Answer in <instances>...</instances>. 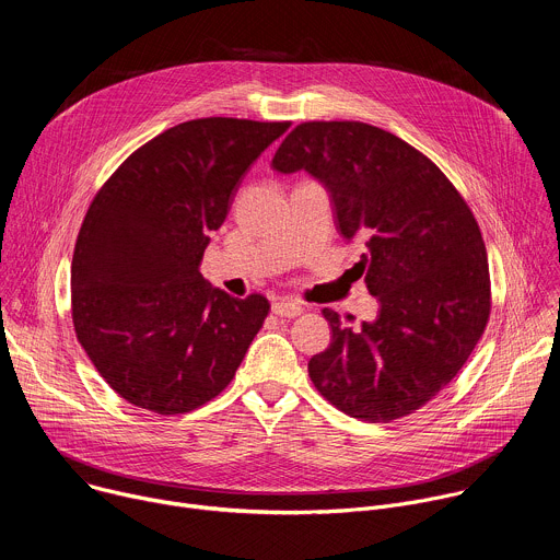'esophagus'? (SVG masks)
<instances>
[{
	"label": "esophagus",
	"mask_w": 560,
	"mask_h": 560,
	"mask_svg": "<svg viewBox=\"0 0 560 560\" xmlns=\"http://www.w3.org/2000/svg\"><path fill=\"white\" fill-rule=\"evenodd\" d=\"M272 312H275L277 316H288V318H292V316H299V314L303 312V307H301L299 303L290 301V299H279V301L272 303Z\"/></svg>",
	"instance_id": "obj_1"
}]
</instances>
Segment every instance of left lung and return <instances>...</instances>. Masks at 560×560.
<instances>
[{
	"instance_id": "1",
	"label": "left lung",
	"mask_w": 560,
	"mask_h": 560,
	"mask_svg": "<svg viewBox=\"0 0 560 560\" xmlns=\"http://www.w3.org/2000/svg\"><path fill=\"white\" fill-rule=\"evenodd\" d=\"M272 168L305 171L332 203L354 266L378 301L374 322L332 328L310 359L314 387L361 421H394L434 398L463 368L490 318L481 230L450 179L417 148L361 121H307L279 145Z\"/></svg>"
}]
</instances>
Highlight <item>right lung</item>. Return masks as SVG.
<instances>
[{"instance_id": "right-lung-1", "label": "right lung", "mask_w": 560, "mask_h": 560, "mask_svg": "<svg viewBox=\"0 0 560 560\" xmlns=\"http://www.w3.org/2000/svg\"><path fill=\"white\" fill-rule=\"evenodd\" d=\"M288 128L184 121L135 150L93 199L70 268L72 324L128 404L164 417L197 410L242 365L270 303L212 288L199 266L242 177Z\"/></svg>"}]
</instances>
